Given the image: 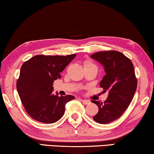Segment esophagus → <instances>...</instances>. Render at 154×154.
<instances>
[{"instance_id": "34e87169", "label": "esophagus", "mask_w": 154, "mask_h": 154, "mask_svg": "<svg viewBox=\"0 0 154 154\" xmlns=\"http://www.w3.org/2000/svg\"><path fill=\"white\" fill-rule=\"evenodd\" d=\"M80 100H81L83 104L84 105H88V104L91 103V101L88 100H85V99H82V98H79Z\"/></svg>"}]
</instances>
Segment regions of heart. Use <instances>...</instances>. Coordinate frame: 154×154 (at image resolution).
Returning <instances> with one entry per match:
<instances>
[{"label": "heart", "mask_w": 154, "mask_h": 154, "mask_svg": "<svg viewBox=\"0 0 154 154\" xmlns=\"http://www.w3.org/2000/svg\"><path fill=\"white\" fill-rule=\"evenodd\" d=\"M87 65H94V64L91 63H90V62H86L84 66H87Z\"/></svg>", "instance_id": "heart-1"}]
</instances>
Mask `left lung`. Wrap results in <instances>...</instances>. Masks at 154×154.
Segmentation results:
<instances>
[{"label": "left lung", "instance_id": "left-lung-1", "mask_svg": "<svg viewBox=\"0 0 154 154\" xmlns=\"http://www.w3.org/2000/svg\"><path fill=\"white\" fill-rule=\"evenodd\" d=\"M103 66L105 75L100 83L104 91H108L104 103L92 100L98 107L93 119L101 124L118 119L131 104L137 89V81L131 60L117 51H99L91 55Z\"/></svg>", "mask_w": 154, "mask_h": 154}]
</instances>
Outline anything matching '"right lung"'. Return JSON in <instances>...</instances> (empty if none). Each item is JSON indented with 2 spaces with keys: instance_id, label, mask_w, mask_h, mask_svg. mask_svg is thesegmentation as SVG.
Segmentation results:
<instances>
[{
  "instance_id": "add662e5",
  "label": "right lung",
  "mask_w": 154,
  "mask_h": 154,
  "mask_svg": "<svg viewBox=\"0 0 154 154\" xmlns=\"http://www.w3.org/2000/svg\"><path fill=\"white\" fill-rule=\"evenodd\" d=\"M75 56L37 55L23 63L17 89L25 110L33 119L53 123L63 116L66 104L75 97L54 94L53 82L60 79V73Z\"/></svg>"
}]
</instances>
